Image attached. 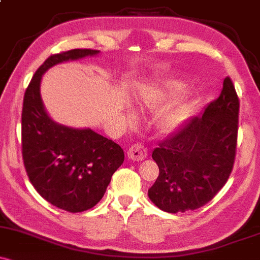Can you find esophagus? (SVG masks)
Masks as SVG:
<instances>
[{"instance_id":"esophagus-1","label":"esophagus","mask_w":260,"mask_h":260,"mask_svg":"<svg viewBox=\"0 0 260 260\" xmlns=\"http://www.w3.org/2000/svg\"><path fill=\"white\" fill-rule=\"evenodd\" d=\"M147 154H148V151H147L146 147L142 146V144H138V143L133 144V146L131 147L127 152L128 158L132 160H135V162H141V160H143L144 158L147 157Z\"/></svg>"}]
</instances>
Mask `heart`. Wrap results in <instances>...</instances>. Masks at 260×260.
<instances>
[{
	"mask_svg": "<svg viewBox=\"0 0 260 260\" xmlns=\"http://www.w3.org/2000/svg\"><path fill=\"white\" fill-rule=\"evenodd\" d=\"M182 91V84L177 81H171L162 88L153 89L144 95L141 101V109L146 112L158 111L165 107L169 98L174 97ZM190 106L187 101L180 100L174 105L163 109L157 117V128L159 132L169 133L179 127L187 119Z\"/></svg>",
	"mask_w": 260,
	"mask_h": 260,
	"instance_id": "obj_1",
	"label": "heart"
}]
</instances>
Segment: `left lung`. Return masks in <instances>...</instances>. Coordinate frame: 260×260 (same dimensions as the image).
I'll return each instance as SVG.
<instances>
[{"instance_id":"left-lung-1","label":"left lung","mask_w":260,"mask_h":260,"mask_svg":"<svg viewBox=\"0 0 260 260\" xmlns=\"http://www.w3.org/2000/svg\"><path fill=\"white\" fill-rule=\"evenodd\" d=\"M238 114V95L226 77L217 100L154 148L152 158L159 176L148 197L158 208L168 213L198 209L222 189L233 169Z\"/></svg>"}]
</instances>
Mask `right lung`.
Returning a JSON list of instances; mask_svg holds the SVG:
<instances>
[{"label":"right lung","instance_id":"right-lung-1","mask_svg":"<svg viewBox=\"0 0 260 260\" xmlns=\"http://www.w3.org/2000/svg\"><path fill=\"white\" fill-rule=\"evenodd\" d=\"M98 53L71 50L48 57L23 97L22 155L27 176L42 198L71 213L91 209L102 199L124 153L91 128H72L53 121L41 97V80L53 66Z\"/></svg>","mask_w":260,"mask_h":260}]
</instances>
